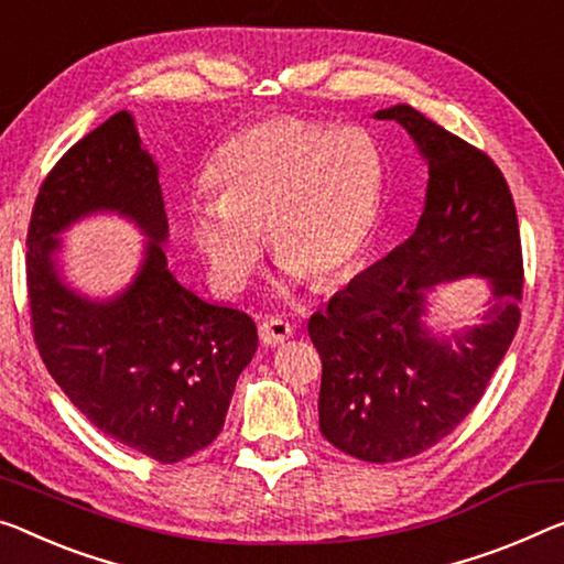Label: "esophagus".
<instances>
[{
	"instance_id": "obj_1",
	"label": "esophagus",
	"mask_w": 564,
	"mask_h": 564,
	"mask_svg": "<svg viewBox=\"0 0 564 564\" xmlns=\"http://www.w3.org/2000/svg\"><path fill=\"white\" fill-rule=\"evenodd\" d=\"M292 337V327L290 323H284L282 317H270L259 325V340L264 345H282L284 340Z\"/></svg>"
}]
</instances>
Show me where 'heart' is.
Here are the masks:
<instances>
[{
    "mask_svg": "<svg viewBox=\"0 0 564 564\" xmlns=\"http://www.w3.org/2000/svg\"><path fill=\"white\" fill-rule=\"evenodd\" d=\"M214 196L196 198L188 227L212 284L247 288L262 259L327 288L366 252L383 196V155L358 128L274 118L227 141L209 166Z\"/></svg>",
    "mask_w": 564,
    "mask_h": 564,
    "instance_id": "obj_1",
    "label": "heart"
}]
</instances>
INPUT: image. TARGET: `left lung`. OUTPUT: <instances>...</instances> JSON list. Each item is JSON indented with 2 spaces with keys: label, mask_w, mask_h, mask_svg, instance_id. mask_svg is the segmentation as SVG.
<instances>
[{
  "label": "left lung",
  "mask_w": 564,
  "mask_h": 564,
  "mask_svg": "<svg viewBox=\"0 0 564 564\" xmlns=\"http://www.w3.org/2000/svg\"><path fill=\"white\" fill-rule=\"evenodd\" d=\"M376 118L398 120L426 155V206L411 237L315 312L307 333L323 360V436L360 462L388 464L436 446L481 401L519 327L524 267L497 163L411 106ZM469 273L492 284L485 323L454 341L433 338L420 319L425 292Z\"/></svg>",
  "instance_id": "left-lung-1"
}]
</instances>
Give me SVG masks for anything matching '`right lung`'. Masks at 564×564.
<instances>
[{"label":"right lung","mask_w":564,"mask_h":564,"mask_svg":"<svg viewBox=\"0 0 564 564\" xmlns=\"http://www.w3.org/2000/svg\"><path fill=\"white\" fill-rule=\"evenodd\" d=\"M100 208L131 215L152 239L137 282L110 303L77 299L51 262L54 234ZM166 231L159 169L120 110L42 181L28 229V300L40 358L75 409L123 446L176 464L219 436L259 340L245 310L212 305L173 280Z\"/></svg>","instance_id":"add662e5"}]
</instances>
